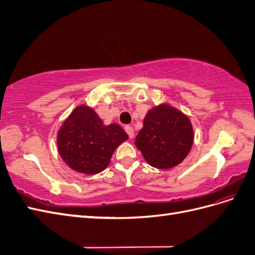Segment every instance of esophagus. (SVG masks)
Listing matches in <instances>:
<instances>
[{
    "label": "esophagus",
    "instance_id": "esophagus-1",
    "mask_svg": "<svg viewBox=\"0 0 255 255\" xmlns=\"http://www.w3.org/2000/svg\"><path fill=\"white\" fill-rule=\"evenodd\" d=\"M125 129H126V132L128 133V137L129 138H133L134 137V128L130 127V126H127L126 128H125Z\"/></svg>",
    "mask_w": 255,
    "mask_h": 255
}]
</instances>
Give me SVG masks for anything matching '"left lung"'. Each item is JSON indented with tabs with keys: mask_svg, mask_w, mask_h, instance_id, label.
Instances as JSON below:
<instances>
[{
	"mask_svg": "<svg viewBox=\"0 0 255 255\" xmlns=\"http://www.w3.org/2000/svg\"><path fill=\"white\" fill-rule=\"evenodd\" d=\"M192 142L194 130L187 116L167 104L149 111L135 140L144 159L158 169L182 163Z\"/></svg>",
	"mask_w": 255,
	"mask_h": 255,
	"instance_id": "1",
	"label": "left lung"
}]
</instances>
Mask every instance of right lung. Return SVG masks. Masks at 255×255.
<instances>
[{"instance_id":"obj_1","label":"right lung","mask_w":255,"mask_h":255,"mask_svg":"<svg viewBox=\"0 0 255 255\" xmlns=\"http://www.w3.org/2000/svg\"><path fill=\"white\" fill-rule=\"evenodd\" d=\"M128 138L120 126H104L94 110L81 105L58 130L57 145L60 156L73 170L97 174L109 166L116 148Z\"/></svg>"}]
</instances>
